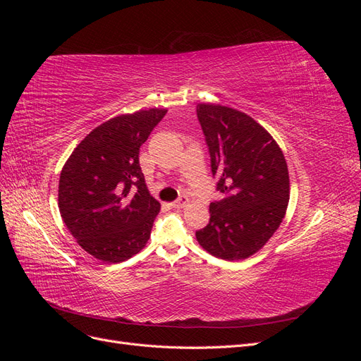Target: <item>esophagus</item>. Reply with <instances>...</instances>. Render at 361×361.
Returning a JSON list of instances; mask_svg holds the SVG:
<instances>
[{
    "instance_id": "34e87169",
    "label": "esophagus",
    "mask_w": 361,
    "mask_h": 361,
    "mask_svg": "<svg viewBox=\"0 0 361 361\" xmlns=\"http://www.w3.org/2000/svg\"><path fill=\"white\" fill-rule=\"evenodd\" d=\"M188 202L190 200H188L187 195H180V197L176 202H173V206L178 207V209H182V207H185V204H187Z\"/></svg>"
}]
</instances>
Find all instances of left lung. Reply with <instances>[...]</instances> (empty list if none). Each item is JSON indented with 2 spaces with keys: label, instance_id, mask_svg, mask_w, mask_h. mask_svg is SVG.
Instances as JSON below:
<instances>
[{
  "label": "left lung",
  "instance_id": "left-lung-1",
  "mask_svg": "<svg viewBox=\"0 0 361 361\" xmlns=\"http://www.w3.org/2000/svg\"><path fill=\"white\" fill-rule=\"evenodd\" d=\"M197 117L224 194L209 206V224L195 232L215 257L255 255L281 224L289 203V173L281 149L253 117L233 108L199 104Z\"/></svg>",
  "mask_w": 361,
  "mask_h": 361
}]
</instances>
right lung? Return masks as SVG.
Here are the masks:
<instances>
[{
    "instance_id": "obj_1",
    "label": "right lung",
    "mask_w": 361,
    "mask_h": 361,
    "mask_svg": "<svg viewBox=\"0 0 361 361\" xmlns=\"http://www.w3.org/2000/svg\"><path fill=\"white\" fill-rule=\"evenodd\" d=\"M166 113L150 108L106 120L64 164L60 214L76 243L96 259L118 264L149 241L161 204L149 194L138 155Z\"/></svg>"
}]
</instances>
